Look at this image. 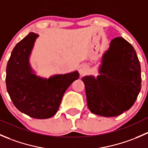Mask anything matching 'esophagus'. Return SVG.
I'll return each instance as SVG.
<instances>
[{"label":"esophagus","instance_id":"34e87169","mask_svg":"<svg viewBox=\"0 0 148 148\" xmlns=\"http://www.w3.org/2000/svg\"><path fill=\"white\" fill-rule=\"evenodd\" d=\"M86 71V66H82L79 69V73L81 74H84Z\"/></svg>","mask_w":148,"mask_h":148}]
</instances>
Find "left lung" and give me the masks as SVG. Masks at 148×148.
Here are the masks:
<instances>
[{
  "label": "left lung",
  "instance_id": "obj_1",
  "mask_svg": "<svg viewBox=\"0 0 148 148\" xmlns=\"http://www.w3.org/2000/svg\"><path fill=\"white\" fill-rule=\"evenodd\" d=\"M87 106L91 112L116 117L135 102L141 89V69L133 46L122 37L110 42L103 54L99 75L85 76Z\"/></svg>",
  "mask_w": 148,
  "mask_h": 148
}]
</instances>
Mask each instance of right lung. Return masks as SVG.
I'll list each match as a JSON object with an SVG mask.
<instances>
[{
  "mask_svg": "<svg viewBox=\"0 0 148 148\" xmlns=\"http://www.w3.org/2000/svg\"><path fill=\"white\" fill-rule=\"evenodd\" d=\"M38 37L29 33L15 46L7 64L5 82L10 99L19 111L36 119H48L56 114L66 90L79 74L75 71L49 79L34 74L29 57Z\"/></svg>",
  "mask_w": 148,
  "mask_h": 148,
  "instance_id": "1",
  "label": "right lung"
}]
</instances>
